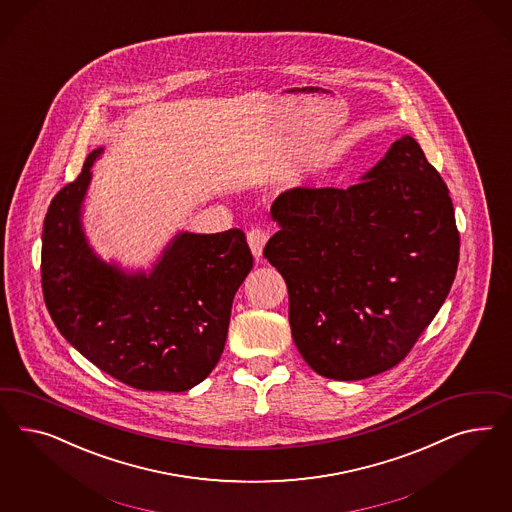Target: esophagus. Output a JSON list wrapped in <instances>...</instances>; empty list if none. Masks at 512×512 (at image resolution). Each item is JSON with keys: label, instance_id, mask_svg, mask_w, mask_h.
I'll return each mask as SVG.
<instances>
[{"label": "esophagus", "instance_id": "obj_1", "mask_svg": "<svg viewBox=\"0 0 512 512\" xmlns=\"http://www.w3.org/2000/svg\"><path fill=\"white\" fill-rule=\"evenodd\" d=\"M268 236L264 233L263 229H251L248 233V244L253 257L259 261L263 257L264 244H266Z\"/></svg>", "mask_w": 512, "mask_h": 512}]
</instances>
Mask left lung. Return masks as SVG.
Masks as SVG:
<instances>
[{
	"label": "left lung",
	"mask_w": 512,
	"mask_h": 512,
	"mask_svg": "<svg viewBox=\"0 0 512 512\" xmlns=\"http://www.w3.org/2000/svg\"><path fill=\"white\" fill-rule=\"evenodd\" d=\"M264 257L289 291L313 372L358 381L400 364L449 295L460 236L449 189L419 142H392L347 189L296 187L270 208Z\"/></svg>",
	"instance_id": "1"
}]
</instances>
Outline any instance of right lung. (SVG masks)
<instances>
[{"instance_id": "add662e5", "label": "right lung", "mask_w": 512, "mask_h": 512, "mask_svg": "<svg viewBox=\"0 0 512 512\" xmlns=\"http://www.w3.org/2000/svg\"><path fill=\"white\" fill-rule=\"evenodd\" d=\"M90 152L77 180L52 199L43 227L41 278L60 334L99 370L139 390L184 392L216 368L234 295L253 268L240 229L180 231L152 268L101 259L84 233Z\"/></svg>"}]
</instances>
